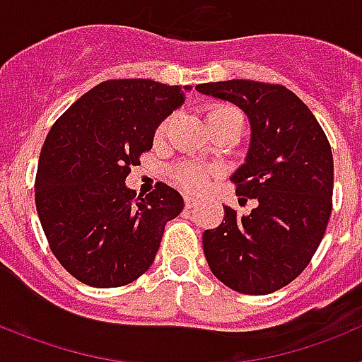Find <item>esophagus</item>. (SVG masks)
I'll list each match as a JSON object with an SVG mask.
<instances>
[{"label":"esophagus","instance_id":"1","mask_svg":"<svg viewBox=\"0 0 362 362\" xmlns=\"http://www.w3.org/2000/svg\"><path fill=\"white\" fill-rule=\"evenodd\" d=\"M185 206H187V209H192V206H196V197L185 196Z\"/></svg>","mask_w":362,"mask_h":362}]
</instances>
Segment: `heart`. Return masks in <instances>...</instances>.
Masks as SVG:
<instances>
[{
    "instance_id": "b5f03b06",
    "label": "heart",
    "mask_w": 362,
    "mask_h": 362,
    "mask_svg": "<svg viewBox=\"0 0 362 362\" xmlns=\"http://www.w3.org/2000/svg\"><path fill=\"white\" fill-rule=\"evenodd\" d=\"M230 114H235V116H241L238 110H233L232 107H214L210 108L209 114H206V119H212V117H219V116H230ZM166 124H161L158 130V136H161L165 132ZM174 179L175 183L179 185L181 188L188 192H201L204 188L209 187V181H210V172L201 168L197 165H181L177 170L174 172Z\"/></svg>"
}]
</instances>
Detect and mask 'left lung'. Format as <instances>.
Instances as JSON below:
<instances>
[{
	"label": "left lung",
	"instance_id": "obj_1",
	"mask_svg": "<svg viewBox=\"0 0 362 362\" xmlns=\"http://www.w3.org/2000/svg\"><path fill=\"white\" fill-rule=\"evenodd\" d=\"M196 90L233 103L250 121V148L232 181L238 196L257 201L246 216L225 206L223 223L204 230V257L235 292H276L308 267L328 226L330 143L312 110L283 85L230 79Z\"/></svg>",
	"mask_w": 362,
	"mask_h": 362
}]
</instances>
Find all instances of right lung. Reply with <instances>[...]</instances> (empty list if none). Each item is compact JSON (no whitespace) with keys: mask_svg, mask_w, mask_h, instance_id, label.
Segmentation results:
<instances>
[{"mask_svg":"<svg viewBox=\"0 0 362 362\" xmlns=\"http://www.w3.org/2000/svg\"><path fill=\"white\" fill-rule=\"evenodd\" d=\"M190 86L152 79L99 83L52 124L40 153L36 209L62 267L81 283L116 288L143 276L183 197L165 183L137 197L124 179Z\"/></svg>","mask_w":362,"mask_h":362,"instance_id":"1","label":"right lung"}]
</instances>
